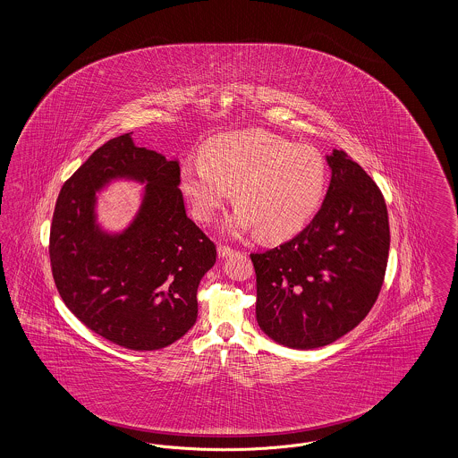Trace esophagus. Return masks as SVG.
Masks as SVG:
<instances>
[{
  "label": "esophagus",
  "instance_id": "obj_1",
  "mask_svg": "<svg viewBox=\"0 0 458 458\" xmlns=\"http://www.w3.org/2000/svg\"><path fill=\"white\" fill-rule=\"evenodd\" d=\"M232 254H233V249H232V247H228V245H223V243H219V245H218L219 258H228V256H232Z\"/></svg>",
  "mask_w": 458,
  "mask_h": 458
}]
</instances>
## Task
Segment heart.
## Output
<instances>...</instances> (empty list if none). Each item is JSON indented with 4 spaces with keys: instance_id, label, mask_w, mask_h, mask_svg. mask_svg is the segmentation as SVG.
Returning a JSON list of instances; mask_svg holds the SVG:
<instances>
[{
    "instance_id": "1",
    "label": "heart",
    "mask_w": 458,
    "mask_h": 458,
    "mask_svg": "<svg viewBox=\"0 0 458 458\" xmlns=\"http://www.w3.org/2000/svg\"><path fill=\"white\" fill-rule=\"evenodd\" d=\"M327 182L318 149L259 129L221 133L206 142L202 161H187L180 170L182 192L199 221L215 218L235 191L239 206L225 232L259 230L267 240L301 232L318 211Z\"/></svg>"
}]
</instances>
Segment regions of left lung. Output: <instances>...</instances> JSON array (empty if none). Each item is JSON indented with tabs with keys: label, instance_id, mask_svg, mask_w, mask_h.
Wrapping results in <instances>:
<instances>
[{
	"label": "left lung",
	"instance_id": "8db88e82",
	"mask_svg": "<svg viewBox=\"0 0 458 458\" xmlns=\"http://www.w3.org/2000/svg\"><path fill=\"white\" fill-rule=\"evenodd\" d=\"M331 182L321 209L280 247L250 254L256 318L290 349H319L357 327L385 280L390 225L385 197L350 156H327Z\"/></svg>",
	"mask_w": 458,
	"mask_h": 458
}]
</instances>
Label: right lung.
Returning <instances> with one entry per match:
<instances>
[{"mask_svg": "<svg viewBox=\"0 0 458 458\" xmlns=\"http://www.w3.org/2000/svg\"><path fill=\"white\" fill-rule=\"evenodd\" d=\"M120 177L147 187L131 225L108 234L97 223L95 194ZM178 185V161L137 148L131 131L90 154L56 199V288L89 329L120 347L165 349L196 325L197 286L216 262V245L187 218Z\"/></svg>", "mask_w": 458, "mask_h": 458, "instance_id": "1", "label": "right lung"}]
</instances>
